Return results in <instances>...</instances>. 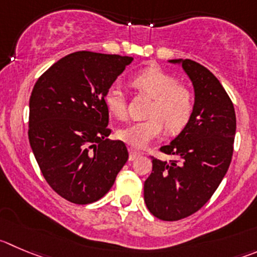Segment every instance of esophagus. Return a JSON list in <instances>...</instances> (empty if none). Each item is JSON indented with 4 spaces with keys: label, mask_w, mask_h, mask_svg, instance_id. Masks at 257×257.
Here are the masks:
<instances>
[{
    "label": "esophagus",
    "mask_w": 257,
    "mask_h": 257,
    "mask_svg": "<svg viewBox=\"0 0 257 257\" xmlns=\"http://www.w3.org/2000/svg\"><path fill=\"white\" fill-rule=\"evenodd\" d=\"M130 156H128V159H130L131 161L133 160H135L136 158H139V156H140V153H139V151H136V150H134V149H130Z\"/></svg>",
    "instance_id": "obj_1"
}]
</instances>
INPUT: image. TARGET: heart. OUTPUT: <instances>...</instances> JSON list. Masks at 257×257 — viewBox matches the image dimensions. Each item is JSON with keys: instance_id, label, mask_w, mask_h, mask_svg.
Instances as JSON below:
<instances>
[{"instance_id": "b5f03b06", "label": "heart", "mask_w": 257, "mask_h": 257, "mask_svg": "<svg viewBox=\"0 0 257 257\" xmlns=\"http://www.w3.org/2000/svg\"><path fill=\"white\" fill-rule=\"evenodd\" d=\"M133 84L153 98L148 113L150 118L118 128L119 140L131 148L143 149L163 135L164 124L170 133H179L187 126L194 108V99L192 92L180 85L174 75L159 67H149L134 77ZM104 104L112 116L117 118L126 116V99L117 85L108 88Z\"/></svg>"}]
</instances>
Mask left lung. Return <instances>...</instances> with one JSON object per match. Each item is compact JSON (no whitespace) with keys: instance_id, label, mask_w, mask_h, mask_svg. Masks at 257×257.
Instances as JSON below:
<instances>
[{"instance_id":"left-lung-1","label":"left lung","mask_w":257,"mask_h":257,"mask_svg":"<svg viewBox=\"0 0 257 257\" xmlns=\"http://www.w3.org/2000/svg\"><path fill=\"white\" fill-rule=\"evenodd\" d=\"M194 88V108L182 133L160 149L178 160L153 159V172L144 184L149 211L163 221L195 213L213 195L231 164L236 134L233 104L219 80L202 64L173 59Z\"/></svg>"}]
</instances>
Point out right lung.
Returning a JSON list of instances; mask_svg holds the SVG:
<instances>
[{
	"mask_svg": "<svg viewBox=\"0 0 257 257\" xmlns=\"http://www.w3.org/2000/svg\"><path fill=\"white\" fill-rule=\"evenodd\" d=\"M133 57L77 51L54 63L34 85L29 141L44 178L60 197L93 203L116 180L126 145L109 140L104 96Z\"/></svg>",
	"mask_w": 257,
	"mask_h": 257,
	"instance_id": "obj_1",
	"label": "right lung"
}]
</instances>
